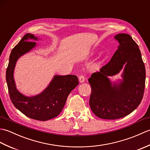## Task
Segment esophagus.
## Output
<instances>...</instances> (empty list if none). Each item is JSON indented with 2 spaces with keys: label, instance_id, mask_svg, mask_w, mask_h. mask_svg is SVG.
Returning a JSON list of instances; mask_svg holds the SVG:
<instances>
[{
  "label": "esophagus",
  "instance_id": "obj_1",
  "mask_svg": "<svg viewBox=\"0 0 150 150\" xmlns=\"http://www.w3.org/2000/svg\"><path fill=\"white\" fill-rule=\"evenodd\" d=\"M79 82H80V83H82V82H84L85 81L84 76L83 75H81L79 77Z\"/></svg>",
  "mask_w": 150,
  "mask_h": 150
}]
</instances>
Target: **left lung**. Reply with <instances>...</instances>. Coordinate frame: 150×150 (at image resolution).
Listing matches in <instances>:
<instances>
[{
  "label": "left lung",
  "mask_w": 150,
  "mask_h": 150,
  "mask_svg": "<svg viewBox=\"0 0 150 150\" xmlns=\"http://www.w3.org/2000/svg\"><path fill=\"white\" fill-rule=\"evenodd\" d=\"M115 39L120 45L111 60L88 79L90 108L103 119H118L131 113L141 104L145 88V66L137 44L126 33L118 34ZM124 64L123 81L111 84L108 77L118 73Z\"/></svg>",
  "instance_id": "8db88e82"
}]
</instances>
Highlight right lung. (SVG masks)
<instances>
[{"label":"right lung","mask_w":150,"mask_h":150,"mask_svg":"<svg viewBox=\"0 0 150 150\" xmlns=\"http://www.w3.org/2000/svg\"><path fill=\"white\" fill-rule=\"evenodd\" d=\"M29 39H37L27 33L12 50L6 69V82L10 99L16 108L31 119L46 121L61 112L70 92L79 84V80L75 75H55L46 90L37 96L28 97L19 93L15 87L13 71L19 57L35 46V42L27 41Z\"/></svg>","instance_id":"1"}]
</instances>
